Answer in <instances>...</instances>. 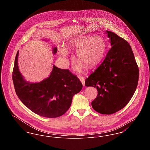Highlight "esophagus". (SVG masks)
I'll return each instance as SVG.
<instances>
[{
  "instance_id": "esophagus-1",
  "label": "esophagus",
  "mask_w": 150,
  "mask_h": 150,
  "mask_svg": "<svg viewBox=\"0 0 150 150\" xmlns=\"http://www.w3.org/2000/svg\"><path fill=\"white\" fill-rule=\"evenodd\" d=\"M78 78L80 79V80L81 81L83 86H85V79L83 76H79Z\"/></svg>"
}]
</instances>
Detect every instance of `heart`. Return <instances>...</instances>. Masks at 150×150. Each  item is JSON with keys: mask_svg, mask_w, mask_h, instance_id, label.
<instances>
[{"mask_svg": "<svg viewBox=\"0 0 150 150\" xmlns=\"http://www.w3.org/2000/svg\"><path fill=\"white\" fill-rule=\"evenodd\" d=\"M70 45L72 48L78 50L77 59L88 67H93L98 64L104 57L106 44L105 39L100 35L84 36L71 40ZM67 48L63 46L59 49L61 57H66L68 54ZM83 67L81 63L76 65V69L80 70Z\"/></svg>", "mask_w": 150, "mask_h": 150, "instance_id": "obj_1", "label": "heart"}]
</instances>
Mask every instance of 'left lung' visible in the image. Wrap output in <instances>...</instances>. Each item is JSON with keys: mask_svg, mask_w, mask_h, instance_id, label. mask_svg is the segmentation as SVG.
<instances>
[{"mask_svg": "<svg viewBox=\"0 0 150 150\" xmlns=\"http://www.w3.org/2000/svg\"><path fill=\"white\" fill-rule=\"evenodd\" d=\"M111 48L100 66L86 79V86L98 91L92 102L101 114H112L125 107L136 91L139 69L130 45L114 33L106 31Z\"/></svg>", "mask_w": 150, "mask_h": 150, "instance_id": "1", "label": "left lung"}]
</instances>
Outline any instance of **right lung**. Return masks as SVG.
I'll list each match as a JSON object with an SVG mask.
<instances>
[{
  "instance_id": "obj_1",
  "label": "right lung",
  "mask_w": 150,
  "mask_h": 150,
  "mask_svg": "<svg viewBox=\"0 0 150 150\" xmlns=\"http://www.w3.org/2000/svg\"><path fill=\"white\" fill-rule=\"evenodd\" d=\"M57 52V47H54L53 54ZM18 53L15 58L12 79L19 99L31 111L43 117L54 118L64 114L70 107L73 96L83 88L80 80L69 70L53 65L48 78L39 83H30L19 71Z\"/></svg>"
}]
</instances>
